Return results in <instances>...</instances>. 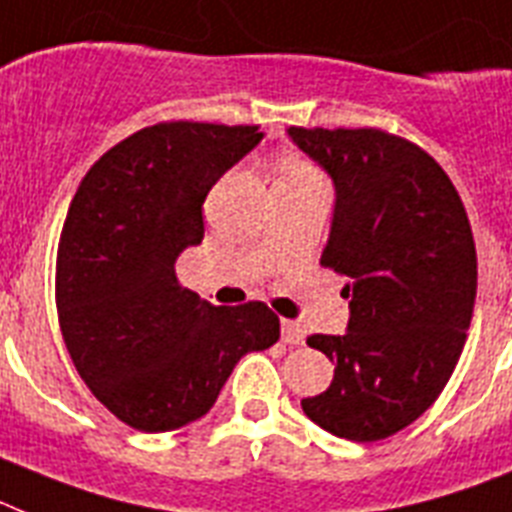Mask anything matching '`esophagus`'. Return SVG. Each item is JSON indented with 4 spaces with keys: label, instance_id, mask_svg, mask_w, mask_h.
Returning a JSON list of instances; mask_svg holds the SVG:
<instances>
[{
    "label": "esophagus",
    "instance_id": "esophagus-1",
    "mask_svg": "<svg viewBox=\"0 0 512 512\" xmlns=\"http://www.w3.org/2000/svg\"><path fill=\"white\" fill-rule=\"evenodd\" d=\"M281 333H283V343H289V346H299V343H304V328L296 320H281Z\"/></svg>",
    "mask_w": 512,
    "mask_h": 512
}]
</instances>
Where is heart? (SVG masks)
<instances>
[{
	"label": "heart",
	"instance_id": "obj_1",
	"mask_svg": "<svg viewBox=\"0 0 512 512\" xmlns=\"http://www.w3.org/2000/svg\"><path fill=\"white\" fill-rule=\"evenodd\" d=\"M315 176H320L315 171V166L312 163H307L304 158H283L281 163V174H278L276 184H289V182H304V179H315Z\"/></svg>",
	"mask_w": 512,
	"mask_h": 512
}]
</instances>
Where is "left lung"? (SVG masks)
Listing matches in <instances>:
<instances>
[{
    "label": "left lung",
    "mask_w": 512,
    "mask_h": 512,
    "mask_svg": "<svg viewBox=\"0 0 512 512\" xmlns=\"http://www.w3.org/2000/svg\"><path fill=\"white\" fill-rule=\"evenodd\" d=\"M336 187L320 263L346 276L349 325L309 336L336 362L304 414L330 435L375 442L437 401L466 343L476 299V249L466 208L440 163L382 130L289 127Z\"/></svg>",
    "instance_id": "obj_1"
}]
</instances>
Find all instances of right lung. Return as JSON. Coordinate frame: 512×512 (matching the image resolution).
<instances>
[{
	"instance_id": "obj_1",
	"label": "right lung",
	"mask_w": 512,
	"mask_h": 512,
	"mask_svg": "<svg viewBox=\"0 0 512 512\" xmlns=\"http://www.w3.org/2000/svg\"><path fill=\"white\" fill-rule=\"evenodd\" d=\"M260 140L242 124H156L77 187L57 257L59 325L85 385L140 432L208 414L239 359L281 336L263 302L213 307L176 281L179 255L203 242L210 187Z\"/></svg>"
}]
</instances>
